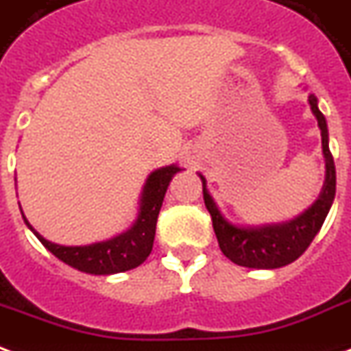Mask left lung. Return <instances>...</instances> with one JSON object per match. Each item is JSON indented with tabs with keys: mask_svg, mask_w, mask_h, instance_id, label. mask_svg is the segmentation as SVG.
<instances>
[{
	"mask_svg": "<svg viewBox=\"0 0 351 351\" xmlns=\"http://www.w3.org/2000/svg\"><path fill=\"white\" fill-rule=\"evenodd\" d=\"M308 104H311V110H313L322 132V149H324V158H326V182H324L320 197L316 199L311 208L305 210V214H301L290 223H282V225H268V227L261 228L234 227L219 214L214 199L206 191V180L201 175L204 204L212 215V225H214V232L217 236V243L221 247L223 255L238 266L274 269L287 266L295 258H300L305 253V249L311 245L314 236L318 234V230L326 221V215L333 204L337 175H335V162L328 143V124H326V117L318 110L316 96H308Z\"/></svg>",
	"mask_w": 351,
	"mask_h": 351,
	"instance_id": "8db88e82",
	"label": "left lung"
}]
</instances>
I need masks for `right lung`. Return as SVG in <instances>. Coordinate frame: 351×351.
<instances>
[{"label":"right lung","instance_id":"add662e5","mask_svg":"<svg viewBox=\"0 0 351 351\" xmlns=\"http://www.w3.org/2000/svg\"><path fill=\"white\" fill-rule=\"evenodd\" d=\"M178 171H180V167L169 165V167L158 169L147 178V184L143 188L137 221L134 223V227L130 230L117 236L113 240L100 241V243H93V245H83V247H66V245H57V243L44 240L43 236L27 223V219H25V223L37 234L38 240L43 241L44 247L72 268L95 275L128 271V269L137 268L139 264L147 261V256L152 251L156 221H158V214L162 208L163 197H165L171 178Z\"/></svg>","mask_w":351,"mask_h":351}]
</instances>
